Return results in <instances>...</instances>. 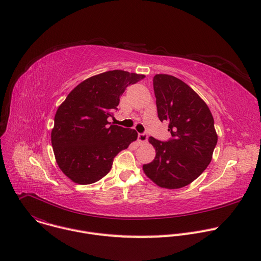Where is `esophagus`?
I'll use <instances>...</instances> for the list:
<instances>
[{"instance_id": "1", "label": "esophagus", "mask_w": 261, "mask_h": 261, "mask_svg": "<svg viewBox=\"0 0 261 261\" xmlns=\"http://www.w3.org/2000/svg\"><path fill=\"white\" fill-rule=\"evenodd\" d=\"M147 140V134L146 133H139L138 134V142L144 143Z\"/></svg>"}]
</instances>
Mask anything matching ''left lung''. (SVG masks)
Wrapping results in <instances>:
<instances>
[{
	"label": "left lung",
	"mask_w": 261,
	"mask_h": 261,
	"mask_svg": "<svg viewBox=\"0 0 261 261\" xmlns=\"http://www.w3.org/2000/svg\"><path fill=\"white\" fill-rule=\"evenodd\" d=\"M153 86L158 118L168 122L171 138H148L156 157L142 168L159 187L178 189L196 179L212 161L218 141L214 118L205 102L182 81L156 74Z\"/></svg>",
	"instance_id": "1"
}]
</instances>
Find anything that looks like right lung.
Instances as JSON below:
<instances>
[{"instance_id": "1", "label": "right lung", "mask_w": 261, "mask_h": 261, "mask_svg": "<svg viewBox=\"0 0 261 261\" xmlns=\"http://www.w3.org/2000/svg\"><path fill=\"white\" fill-rule=\"evenodd\" d=\"M142 74L107 71L74 88L59 106L51 144L61 170L74 182L93 184L105 176L115 157L136 140L137 132L110 124L120 97Z\"/></svg>"}]
</instances>
